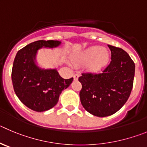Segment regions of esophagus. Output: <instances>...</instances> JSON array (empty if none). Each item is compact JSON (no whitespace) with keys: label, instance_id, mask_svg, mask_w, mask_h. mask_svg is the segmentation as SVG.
Instances as JSON below:
<instances>
[{"label":"esophagus","instance_id":"obj_1","mask_svg":"<svg viewBox=\"0 0 147 147\" xmlns=\"http://www.w3.org/2000/svg\"><path fill=\"white\" fill-rule=\"evenodd\" d=\"M79 75L78 74H76L74 75V79L75 81L78 80V79H79Z\"/></svg>","mask_w":147,"mask_h":147}]
</instances>
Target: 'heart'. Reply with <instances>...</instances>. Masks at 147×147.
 Listing matches in <instances>:
<instances>
[{"label":"heart","mask_w":147,"mask_h":147,"mask_svg":"<svg viewBox=\"0 0 147 147\" xmlns=\"http://www.w3.org/2000/svg\"><path fill=\"white\" fill-rule=\"evenodd\" d=\"M109 60V54L101 47L93 46L81 52L75 58L74 61L78 65L90 63L88 68L92 72H98L106 65Z\"/></svg>","instance_id":"heart-1"}]
</instances>
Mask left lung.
<instances>
[{
  "mask_svg": "<svg viewBox=\"0 0 147 147\" xmlns=\"http://www.w3.org/2000/svg\"><path fill=\"white\" fill-rule=\"evenodd\" d=\"M111 61L99 74H82L79 78L82 88L81 103L86 111L103 117L119 111L128 99L133 88L135 63L121 48L108 45Z\"/></svg>",
  "mask_w": 147,
  "mask_h": 147,
  "instance_id": "8db88e82",
  "label": "left lung"
}]
</instances>
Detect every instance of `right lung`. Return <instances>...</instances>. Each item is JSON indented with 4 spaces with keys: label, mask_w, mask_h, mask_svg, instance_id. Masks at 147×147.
<instances>
[{
    "label": "right lung",
    "mask_w": 147,
    "mask_h": 147,
    "mask_svg": "<svg viewBox=\"0 0 147 147\" xmlns=\"http://www.w3.org/2000/svg\"><path fill=\"white\" fill-rule=\"evenodd\" d=\"M61 41L39 40L18 51L14 58L11 80L20 101L33 111H45L57 104L62 91L72 83L65 79L56 69H44L36 63V54L41 48H56Z\"/></svg>",
    "instance_id": "add662e5"
}]
</instances>
